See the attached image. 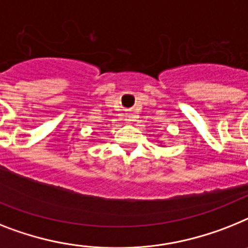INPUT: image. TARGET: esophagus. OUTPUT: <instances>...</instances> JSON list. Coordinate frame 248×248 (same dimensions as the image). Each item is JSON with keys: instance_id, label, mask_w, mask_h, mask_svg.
Segmentation results:
<instances>
[{"instance_id": "34e87169", "label": "esophagus", "mask_w": 248, "mask_h": 248, "mask_svg": "<svg viewBox=\"0 0 248 248\" xmlns=\"http://www.w3.org/2000/svg\"><path fill=\"white\" fill-rule=\"evenodd\" d=\"M125 118H126V120H128V122H133V120L136 119V114H134V112H126V115H125Z\"/></svg>"}]
</instances>
